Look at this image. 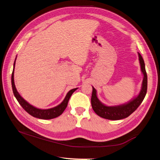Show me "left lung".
Here are the masks:
<instances>
[{"instance_id":"obj_1","label":"left lung","mask_w":160,"mask_h":160,"mask_svg":"<svg viewBox=\"0 0 160 160\" xmlns=\"http://www.w3.org/2000/svg\"><path fill=\"white\" fill-rule=\"evenodd\" d=\"M138 56L141 66V70L144 74L142 87L140 94L135 99L129 102L127 104L115 107H107L106 105L101 103L100 100H98L96 94V90L94 89V87H93L92 96H91V106H92L95 113L98 115H99L100 117L111 120H118L126 118L137 109L144 99L147 91V74L145 69L144 61L140 53H138Z\"/></svg>"}]
</instances>
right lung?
<instances>
[{"label":"right lung","mask_w":160,"mask_h":160,"mask_svg":"<svg viewBox=\"0 0 160 160\" xmlns=\"http://www.w3.org/2000/svg\"><path fill=\"white\" fill-rule=\"evenodd\" d=\"M15 63H16V60L14 64H13V72L12 74V90L13 93L14 94V96L16 97V100H18V103L21 105V107L26 111L28 113L32 115L33 117H35L39 119H43V120H50V119H53L60 116V115L63 113V111L65 110V108L67 107L68 102L71 95L77 89H73L70 90L69 92L67 93V96L64 98L62 102L58 106L56 107H53L52 108H49V109H40V108H37L34 107H33L32 105L29 104L28 102L25 101L23 98L20 96L18 91H17L15 84H14V79H13V73H14V67H15Z\"/></svg>","instance_id":"obj_1"}]
</instances>
